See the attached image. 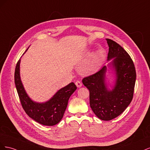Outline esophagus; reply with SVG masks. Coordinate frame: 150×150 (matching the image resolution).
<instances>
[{
	"instance_id": "esophagus-1",
	"label": "esophagus",
	"mask_w": 150,
	"mask_h": 150,
	"mask_svg": "<svg viewBox=\"0 0 150 150\" xmlns=\"http://www.w3.org/2000/svg\"><path fill=\"white\" fill-rule=\"evenodd\" d=\"M75 84L78 88H81V86H82V83H81L79 81H77Z\"/></svg>"
}]
</instances>
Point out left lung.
Listing matches in <instances>:
<instances>
[{"label":"left lung","mask_w":150,"mask_h":150,"mask_svg":"<svg viewBox=\"0 0 150 150\" xmlns=\"http://www.w3.org/2000/svg\"><path fill=\"white\" fill-rule=\"evenodd\" d=\"M109 46L108 61L115 72L116 81L111 89L106 83V66L96 73L83 79L89 91L90 106L96 116L103 121L115 118L123 112L132 101L136 82V70L133 60L120 44L106 39Z\"/></svg>","instance_id":"8db88e82"}]
</instances>
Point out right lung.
Listing matches in <instances>:
<instances>
[{
    "label": "right lung",
    "instance_id": "right-lung-1",
    "mask_svg": "<svg viewBox=\"0 0 150 150\" xmlns=\"http://www.w3.org/2000/svg\"><path fill=\"white\" fill-rule=\"evenodd\" d=\"M28 51L26 50L25 52ZM20 62L18 61L15 69L14 80L20 101L26 114L36 122L45 126H54L62 120L70 96L77 89L74 83H71L60 89L49 101L36 103L25 92L20 76Z\"/></svg>",
    "mask_w": 150,
    "mask_h": 150
}]
</instances>
